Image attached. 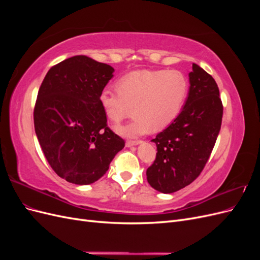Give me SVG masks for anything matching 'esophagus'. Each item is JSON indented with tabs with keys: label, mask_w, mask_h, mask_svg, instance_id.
<instances>
[{
	"label": "esophagus",
	"mask_w": 260,
	"mask_h": 260,
	"mask_svg": "<svg viewBox=\"0 0 260 260\" xmlns=\"http://www.w3.org/2000/svg\"><path fill=\"white\" fill-rule=\"evenodd\" d=\"M141 143H142V141H127V142H125V146L131 147V146L139 145Z\"/></svg>",
	"instance_id": "obj_1"
}]
</instances>
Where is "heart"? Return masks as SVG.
<instances>
[{
  "mask_svg": "<svg viewBox=\"0 0 260 260\" xmlns=\"http://www.w3.org/2000/svg\"><path fill=\"white\" fill-rule=\"evenodd\" d=\"M187 94L188 80L183 73L144 69L121 77L117 89L105 86L99 94V102L106 117L114 122L127 117L133 106L135 119L115 130L125 138H138L174 122L182 112Z\"/></svg>",
  "mask_w": 260,
  "mask_h": 260,
  "instance_id": "b5f03b06",
  "label": "heart"
}]
</instances>
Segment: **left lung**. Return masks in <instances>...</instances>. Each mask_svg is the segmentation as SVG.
Returning <instances> with one entry per match:
<instances>
[{
  "mask_svg": "<svg viewBox=\"0 0 260 260\" xmlns=\"http://www.w3.org/2000/svg\"><path fill=\"white\" fill-rule=\"evenodd\" d=\"M188 80L182 112L152 140L157 153L146 170L147 182L165 194L181 190L200 176L221 127L223 107L214 78L193 64Z\"/></svg>",
  "mask_w": 260,
  "mask_h": 260,
  "instance_id": "8db88e82",
  "label": "left lung"
}]
</instances>
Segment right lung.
<instances>
[{
    "label": "right lung",
    "mask_w": 260,
    "mask_h": 260,
    "mask_svg": "<svg viewBox=\"0 0 260 260\" xmlns=\"http://www.w3.org/2000/svg\"><path fill=\"white\" fill-rule=\"evenodd\" d=\"M114 72L112 66L77 55L53 66L39 90L37 138L52 169L70 183L95 182L124 146L107 127L99 102Z\"/></svg>",
    "instance_id": "obj_1"
}]
</instances>
